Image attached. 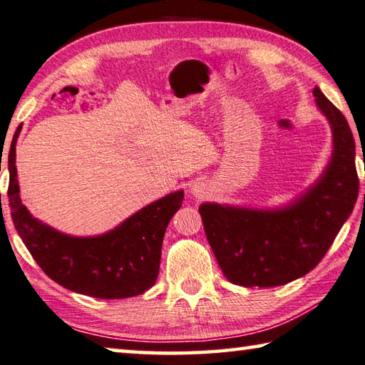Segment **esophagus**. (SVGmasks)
I'll use <instances>...</instances> for the list:
<instances>
[{
	"instance_id": "obj_1",
	"label": "esophagus",
	"mask_w": 365,
	"mask_h": 365,
	"mask_svg": "<svg viewBox=\"0 0 365 365\" xmlns=\"http://www.w3.org/2000/svg\"><path fill=\"white\" fill-rule=\"evenodd\" d=\"M192 193L196 196V198H205V195L207 193L206 185H203V183H193L192 185Z\"/></svg>"
}]
</instances>
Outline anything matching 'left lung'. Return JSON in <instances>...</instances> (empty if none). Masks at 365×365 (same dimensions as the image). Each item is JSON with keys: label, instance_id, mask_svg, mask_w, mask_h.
<instances>
[{"label": "left lung", "instance_id": "8db88e82", "mask_svg": "<svg viewBox=\"0 0 365 365\" xmlns=\"http://www.w3.org/2000/svg\"><path fill=\"white\" fill-rule=\"evenodd\" d=\"M333 133V153L320 178L274 210L203 203L207 242L224 276L237 286L287 284L315 268L354 210L359 178L356 144L344 115L314 89Z\"/></svg>", "mask_w": 365, "mask_h": 365}]
</instances>
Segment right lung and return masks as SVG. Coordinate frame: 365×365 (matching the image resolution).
I'll return each mask as SVG.
<instances>
[{"instance_id":"add662e5","label":"right lung","mask_w":365,"mask_h":365,"mask_svg":"<svg viewBox=\"0 0 365 365\" xmlns=\"http://www.w3.org/2000/svg\"><path fill=\"white\" fill-rule=\"evenodd\" d=\"M16 130L8 155L9 206L17 234L37 264L58 284L97 299H126L146 292L159 274L162 240L183 190L144 206L117 227L94 237L63 234L34 217L22 205L16 170Z\"/></svg>"}]
</instances>
